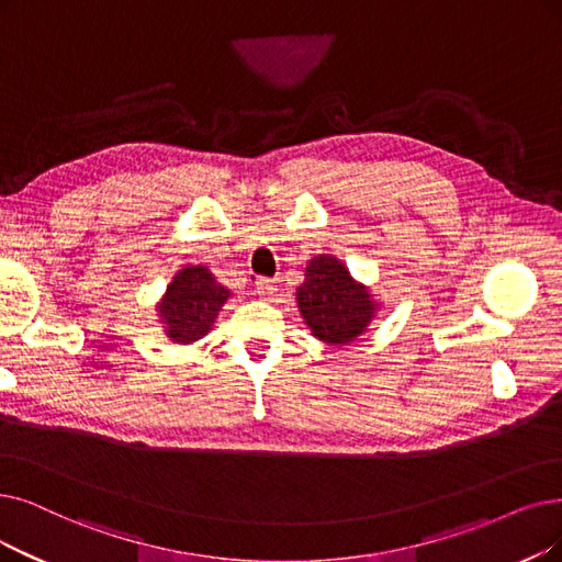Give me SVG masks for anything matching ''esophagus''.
Segmentation results:
<instances>
[{
  "instance_id": "esophagus-1",
  "label": "esophagus",
  "mask_w": 562,
  "mask_h": 562,
  "mask_svg": "<svg viewBox=\"0 0 562 562\" xmlns=\"http://www.w3.org/2000/svg\"><path fill=\"white\" fill-rule=\"evenodd\" d=\"M256 290H258V295H260L262 300H272V297L277 295L279 285H277V281H272V279H258V281H256Z\"/></svg>"
}]
</instances>
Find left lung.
Instances as JSON below:
<instances>
[{
	"label": "left lung",
	"instance_id": "obj_1",
	"mask_svg": "<svg viewBox=\"0 0 562 562\" xmlns=\"http://www.w3.org/2000/svg\"><path fill=\"white\" fill-rule=\"evenodd\" d=\"M295 300L311 334L327 346H350L383 308L371 288L357 281L346 262L329 254H318L306 262Z\"/></svg>",
	"mask_w": 562,
	"mask_h": 562
}]
</instances>
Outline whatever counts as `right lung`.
Here are the masks:
<instances>
[{"label": "right lung", "mask_w": 562, "mask_h": 562, "mask_svg": "<svg viewBox=\"0 0 562 562\" xmlns=\"http://www.w3.org/2000/svg\"><path fill=\"white\" fill-rule=\"evenodd\" d=\"M231 297V290L216 281L207 265H184L177 269L154 311L172 344L193 346L212 331Z\"/></svg>", "instance_id": "obj_1"}]
</instances>
